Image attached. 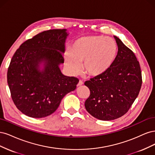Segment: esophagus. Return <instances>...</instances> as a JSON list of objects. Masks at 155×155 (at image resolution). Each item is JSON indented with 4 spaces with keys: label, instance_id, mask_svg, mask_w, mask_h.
I'll use <instances>...</instances> for the list:
<instances>
[{
    "label": "esophagus",
    "instance_id": "obj_1",
    "mask_svg": "<svg viewBox=\"0 0 155 155\" xmlns=\"http://www.w3.org/2000/svg\"><path fill=\"white\" fill-rule=\"evenodd\" d=\"M83 84H84V83H83V82L82 81H79L78 83L77 84V87L81 86H82V85H83Z\"/></svg>",
    "mask_w": 155,
    "mask_h": 155
}]
</instances>
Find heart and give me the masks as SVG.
I'll list each match as a JSON object with an SVG mask.
<instances>
[{
  "label": "heart",
  "mask_w": 155,
  "mask_h": 155,
  "mask_svg": "<svg viewBox=\"0 0 155 155\" xmlns=\"http://www.w3.org/2000/svg\"><path fill=\"white\" fill-rule=\"evenodd\" d=\"M118 53L116 42L103 36H86L74 41L70 51L64 54V62L68 71L76 75L82 65L89 76L98 77L106 73L115 61Z\"/></svg>",
  "instance_id": "obj_1"
}]
</instances>
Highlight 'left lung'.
<instances>
[{
	"instance_id": "left-lung-1",
	"label": "left lung",
	"mask_w": 155,
	"mask_h": 155,
	"mask_svg": "<svg viewBox=\"0 0 155 155\" xmlns=\"http://www.w3.org/2000/svg\"><path fill=\"white\" fill-rule=\"evenodd\" d=\"M118 53L113 66L102 75L84 83L90 90L85 102L87 111L101 120H112L126 114L142 86L140 67L134 53L114 36Z\"/></svg>"
}]
</instances>
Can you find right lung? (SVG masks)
I'll list each match as a JSON object with an SVG mask.
<instances>
[{"instance_id": "1", "label": "right lung", "mask_w": 155, "mask_h": 155, "mask_svg": "<svg viewBox=\"0 0 155 155\" xmlns=\"http://www.w3.org/2000/svg\"><path fill=\"white\" fill-rule=\"evenodd\" d=\"M67 29L45 31L24 42L8 68V86L19 111L32 118L50 115L64 97L74 91L78 79L65 76L64 63Z\"/></svg>"}]
</instances>
